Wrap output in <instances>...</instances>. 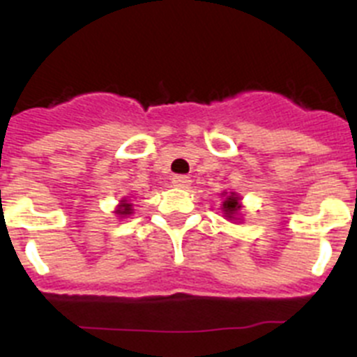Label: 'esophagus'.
<instances>
[{"mask_svg": "<svg viewBox=\"0 0 357 357\" xmlns=\"http://www.w3.org/2000/svg\"><path fill=\"white\" fill-rule=\"evenodd\" d=\"M172 184L176 188H189L191 185V178L188 175H175L172 178Z\"/></svg>", "mask_w": 357, "mask_h": 357, "instance_id": "1", "label": "esophagus"}]
</instances>
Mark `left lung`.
<instances>
[{
	"label": "left lung",
	"instance_id": "1",
	"mask_svg": "<svg viewBox=\"0 0 357 357\" xmlns=\"http://www.w3.org/2000/svg\"><path fill=\"white\" fill-rule=\"evenodd\" d=\"M222 195L225 197V200H223V207H222L223 214L232 220V218L239 213V209H241V204H239L241 198H239L236 193H222Z\"/></svg>",
	"mask_w": 357,
	"mask_h": 357
}]
</instances>
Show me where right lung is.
Masks as SVG:
<instances>
[{"mask_svg": "<svg viewBox=\"0 0 357 357\" xmlns=\"http://www.w3.org/2000/svg\"><path fill=\"white\" fill-rule=\"evenodd\" d=\"M121 202V204H119L118 206V209L114 211L116 214H119V216H128V214H132L134 213V209H132V204L130 202H128V198H123V200H119Z\"/></svg>", "mask_w": 357, "mask_h": 357, "instance_id": "add662e5", "label": "right lung"}]
</instances>
